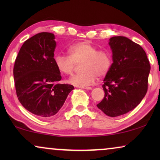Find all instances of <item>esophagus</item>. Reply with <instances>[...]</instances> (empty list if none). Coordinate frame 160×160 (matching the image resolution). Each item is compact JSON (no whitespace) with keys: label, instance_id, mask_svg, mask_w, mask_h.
<instances>
[{"label":"esophagus","instance_id":"esophagus-1","mask_svg":"<svg viewBox=\"0 0 160 160\" xmlns=\"http://www.w3.org/2000/svg\"><path fill=\"white\" fill-rule=\"evenodd\" d=\"M81 88L82 89H87V90H89V89H92V88L90 87H81Z\"/></svg>","mask_w":160,"mask_h":160}]
</instances>
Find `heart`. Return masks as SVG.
Masks as SVG:
<instances>
[{
    "label": "heart",
    "mask_w": 160,
    "mask_h": 160,
    "mask_svg": "<svg viewBox=\"0 0 160 160\" xmlns=\"http://www.w3.org/2000/svg\"><path fill=\"white\" fill-rule=\"evenodd\" d=\"M69 55L60 54L54 58L58 71L63 75H71L76 64L82 73L73 76L68 82L76 87H87L95 82L98 75L103 76L111 65V56L107 49H98L88 41H79L68 47Z\"/></svg>",
    "instance_id": "obj_1"
}]
</instances>
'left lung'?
Masks as SVG:
<instances>
[{"mask_svg": "<svg viewBox=\"0 0 160 160\" xmlns=\"http://www.w3.org/2000/svg\"><path fill=\"white\" fill-rule=\"evenodd\" d=\"M113 63L102 85L105 97L97 105L105 114L116 117L134 109L148 89L151 66L143 48L124 36L109 39Z\"/></svg>", "mask_w": 160, "mask_h": 160, "instance_id": "8db88e82", "label": "left lung"}]
</instances>
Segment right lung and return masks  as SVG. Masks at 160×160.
<instances>
[{"instance_id": "add662e5", "label": "right lung", "mask_w": 160, "mask_h": 160, "mask_svg": "<svg viewBox=\"0 0 160 160\" xmlns=\"http://www.w3.org/2000/svg\"><path fill=\"white\" fill-rule=\"evenodd\" d=\"M54 35L42 32L25 41L15 60L14 79L19 101L28 111L49 118L60 111L71 84H60V73L54 63Z\"/></svg>"}]
</instances>
